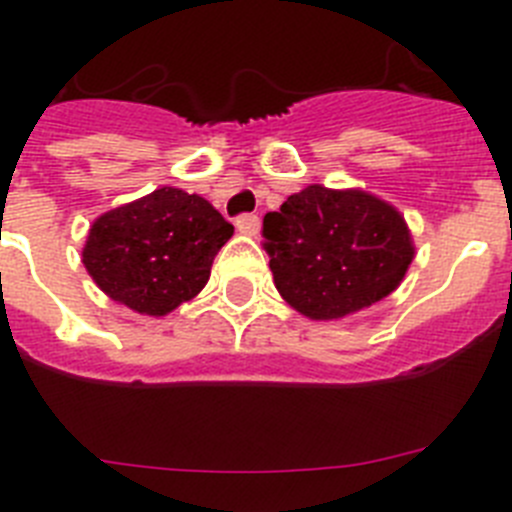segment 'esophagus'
<instances>
[{
	"label": "esophagus",
	"mask_w": 512,
	"mask_h": 512,
	"mask_svg": "<svg viewBox=\"0 0 512 512\" xmlns=\"http://www.w3.org/2000/svg\"><path fill=\"white\" fill-rule=\"evenodd\" d=\"M235 228H238V233L243 235H259L261 220L256 215H241L238 220H235Z\"/></svg>",
	"instance_id": "1"
}]
</instances>
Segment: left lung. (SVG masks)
Returning <instances> with one entry per match:
<instances>
[{
  "label": "left lung",
  "instance_id": "left-lung-1",
  "mask_svg": "<svg viewBox=\"0 0 512 512\" xmlns=\"http://www.w3.org/2000/svg\"><path fill=\"white\" fill-rule=\"evenodd\" d=\"M279 295L310 320H341L395 292L415 259L405 217L364 189L310 184L264 217Z\"/></svg>",
  "mask_w": 512,
  "mask_h": 512
}]
</instances>
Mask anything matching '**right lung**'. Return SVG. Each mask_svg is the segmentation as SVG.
Instances as JSON below:
<instances>
[{"label": "right lung", "mask_w": 512, "mask_h": 512, "mask_svg": "<svg viewBox=\"0 0 512 512\" xmlns=\"http://www.w3.org/2000/svg\"><path fill=\"white\" fill-rule=\"evenodd\" d=\"M233 225L205 197L161 187L92 223L81 264L110 300L151 318L202 292Z\"/></svg>", "instance_id": "1"}]
</instances>
